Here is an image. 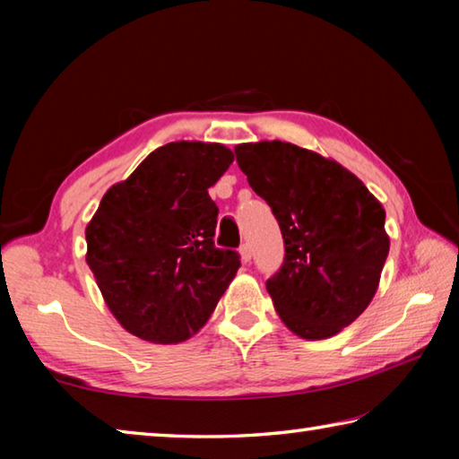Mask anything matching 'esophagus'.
<instances>
[{"label": "esophagus", "mask_w": 459, "mask_h": 459, "mask_svg": "<svg viewBox=\"0 0 459 459\" xmlns=\"http://www.w3.org/2000/svg\"><path fill=\"white\" fill-rule=\"evenodd\" d=\"M238 253H240V261H243V263H251L253 251H251V247H248L247 243L238 248Z\"/></svg>", "instance_id": "esophagus-1"}]
</instances>
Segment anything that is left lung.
Returning a JSON list of instances; mask_svg holds the SVG:
<instances>
[{
	"label": "left lung",
	"mask_w": 459,
	"mask_h": 459,
	"mask_svg": "<svg viewBox=\"0 0 459 459\" xmlns=\"http://www.w3.org/2000/svg\"><path fill=\"white\" fill-rule=\"evenodd\" d=\"M235 153L283 235V265L267 279L275 312L299 338L333 336L377 293L388 255L385 208L352 172L304 147L259 142Z\"/></svg>",
	"instance_id": "left-lung-1"
}]
</instances>
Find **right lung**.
Listing matches in <instances>:
<instances>
[{"instance_id":"right-lung-1","label":"right lung","mask_w":459,"mask_h":459,"mask_svg":"<svg viewBox=\"0 0 459 459\" xmlns=\"http://www.w3.org/2000/svg\"><path fill=\"white\" fill-rule=\"evenodd\" d=\"M235 155L221 143L174 142L111 186L87 224V263L111 314L134 336L178 344L214 312L240 267L214 247L208 188Z\"/></svg>"}]
</instances>
